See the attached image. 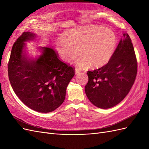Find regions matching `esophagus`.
Masks as SVG:
<instances>
[{"mask_svg": "<svg viewBox=\"0 0 149 149\" xmlns=\"http://www.w3.org/2000/svg\"><path fill=\"white\" fill-rule=\"evenodd\" d=\"M81 72V70L79 68H76L75 69V73L76 74H79Z\"/></svg>", "mask_w": 149, "mask_h": 149, "instance_id": "obj_1", "label": "esophagus"}]
</instances>
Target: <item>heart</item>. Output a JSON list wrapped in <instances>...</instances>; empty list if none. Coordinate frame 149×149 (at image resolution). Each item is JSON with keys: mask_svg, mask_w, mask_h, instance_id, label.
I'll list each match as a JSON object with an SVG mask.
<instances>
[{"mask_svg": "<svg viewBox=\"0 0 149 149\" xmlns=\"http://www.w3.org/2000/svg\"><path fill=\"white\" fill-rule=\"evenodd\" d=\"M116 37L114 31L102 26H82L66 32L56 42L55 49L61 59L70 63L78 56L76 64L93 68L104 66L114 53Z\"/></svg>", "mask_w": 149, "mask_h": 149, "instance_id": "1", "label": "heart"}]
</instances>
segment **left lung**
I'll return each instance as SVG.
<instances>
[{"instance_id":"8db88e82","label":"left lung","mask_w":149,"mask_h":149,"mask_svg":"<svg viewBox=\"0 0 149 149\" xmlns=\"http://www.w3.org/2000/svg\"><path fill=\"white\" fill-rule=\"evenodd\" d=\"M109 62L100 68L88 71L85 93L93 104L101 109L114 107L130 91L137 73V61L131 40L123 34Z\"/></svg>"}]
</instances>
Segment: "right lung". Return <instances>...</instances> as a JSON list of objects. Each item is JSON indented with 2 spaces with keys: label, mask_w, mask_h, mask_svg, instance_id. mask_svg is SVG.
<instances>
[{
  "label": "right lung",
  "mask_w": 149,
  "mask_h": 149,
  "mask_svg": "<svg viewBox=\"0 0 149 149\" xmlns=\"http://www.w3.org/2000/svg\"><path fill=\"white\" fill-rule=\"evenodd\" d=\"M35 35L24 32L13 44L8 63V74L13 91L30 109L50 112L63 102L66 90L73 77L74 68L61 61L55 50L39 47L42 55L35 60L25 53L24 42Z\"/></svg>",
  "instance_id": "right-lung-1"
}]
</instances>
